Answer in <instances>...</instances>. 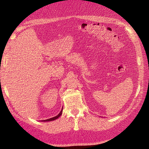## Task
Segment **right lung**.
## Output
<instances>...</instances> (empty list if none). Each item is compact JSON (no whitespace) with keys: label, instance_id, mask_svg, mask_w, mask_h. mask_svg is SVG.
Wrapping results in <instances>:
<instances>
[{"label":"right lung","instance_id":"right-lung-1","mask_svg":"<svg viewBox=\"0 0 149 149\" xmlns=\"http://www.w3.org/2000/svg\"><path fill=\"white\" fill-rule=\"evenodd\" d=\"M62 112H63V108H62V109H61V111H60V113L58 114L56 116H55V117H53V118H50V119H48L43 120H42V121H43V122H47V121H52V120H55V119H58V118H59L60 116H61V115L62 114Z\"/></svg>","mask_w":149,"mask_h":149}]
</instances>
